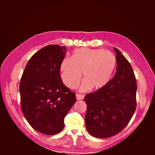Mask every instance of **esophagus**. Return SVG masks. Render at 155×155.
Instances as JSON below:
<instances>
[{
	"label": "esophagus",
	"instance_id": "esophagus-1",
	"mask_svg": "<svg viewBox=\"0 0 155 155\" xmlns=\"http://www.w3.org/2000/svg\"><path fill=\"white\" fill-rule=\"evenodd\" d=\"M76 99L78 100H81L84 98V96L82 95V94H76Z\"/></svg>",
	"mask_w": 155,
	"mask_h": 155
}]
</instances>
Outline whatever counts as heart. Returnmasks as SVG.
<instances>
[{
  "instance_id": "1",
  "label": "heart",
  "mask_w": 155,
  "mask_h": 155,
  "mask_svg": "<svg viewBox=\"0 0 155 155\" xmlns=\"http://www.w3.org/2000/svg\"><path fill=\"white\" fill-rule=\"evenodd\" d=\"M115 55L104 49L76 50L72 58H65L60 66L61 78L70 88L79 85L83 74L81 91L99 90L110 82L116 68Z\"/></svg>"
}]
</instances>
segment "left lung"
Segmentation results:
<instances>
[{
    "instance_id": "1",
    "label": "left lung",
    "mask_w": 155,
    "mask_h": 155,
    "mask_svg": "<svg viewBox=\"0 0 155 155\" xmlns=\"http://www.w3.org/2000/svg\"><path fill=\"white\" fill-rule=\"evenodd\" d=\"M116 53L115 76L107 85L87 94L85 125L88 133L105 138L119 133L127 125L136 108L137 83L130 64L121 51Z\"/></svg>"
}]
</instances>
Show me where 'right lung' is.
<instances>
[{"mask_svg":"<svg viewBox=\"0 0 155 155\" xmlns=\"http://www.w3.org/2000/svg\"><path fill=\"white\" fill-rule=\"evenodd\" d=\"M66 51L55 45L41 48L30 59L21 79L22 113L33 129L46 135L63 130L64 117L76 101L60 76Z\"/></svg>","mask_w":155,"mask_h":155,"instance_id":"1","label":"right lung"}]
</instances>
